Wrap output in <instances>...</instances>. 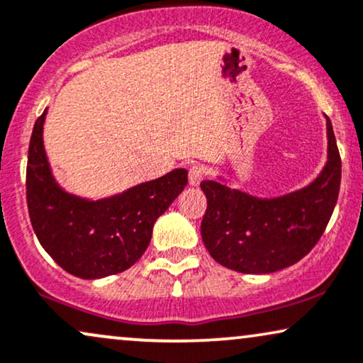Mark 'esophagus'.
Returning a JSON list of instances; mask_svg holds the SVG:
<instances>
[{
    "label": "esophagus",
    "mask_w": 363,
    "mask_h": 363,
    "mask_svg": "<svg viewBox=\"0 0 363 363\" xmlns=\"http://www.w3.org/2000/svg\"><path fill=\"white\" fill-rule=\"evenodd\" d=\"M206 177V169L203 166H191L189 169V184L191 186H199L201 181Z\"/></svg>",
    "instance_id": "obj_1"
}]
</instances>
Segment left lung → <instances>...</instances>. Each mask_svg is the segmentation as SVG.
Returning a JSON list of instances; mask_svg holds the SVG:
<instances>
[{
    "instance_id": "left-lung-1",
    "label": "left lung",
    "mask_w": 363,
    "mask_h": 363,
    "mask_svg": "<svg viewBox=\"0 0 363 363\" xmlns=\"http://www.w3.org/2000/svg\"><path fill=\"white\" fill-rule=\"evenodd\" d=\"M328 159L303 189L261 199L218 181H203L208 209L201 236L219 264L246 274L274 273L311 251L332 218L338 199L342 160L327 117Z\"/></svg>"
}]
</instances>
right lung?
Masks as SVG:
<instances>
[{"instance_id":"1","label":"right lung","mask_w":363,"mask_h":363,"mask_svg":"<svg viewBox=\"0 0 363 363\" xmlns=\"http://www.w3.org/2000/svg\"><path fill=\"white\" fill-rule=\"evenodd\" d=\"M47 108L36 118L28 147L26 204L43 250L73 277L97 279L130 268L147 250L154 223L187 184L186 169L112 197L89 201L55 181L43 147Z\"/></svg>"}]
</instances>
